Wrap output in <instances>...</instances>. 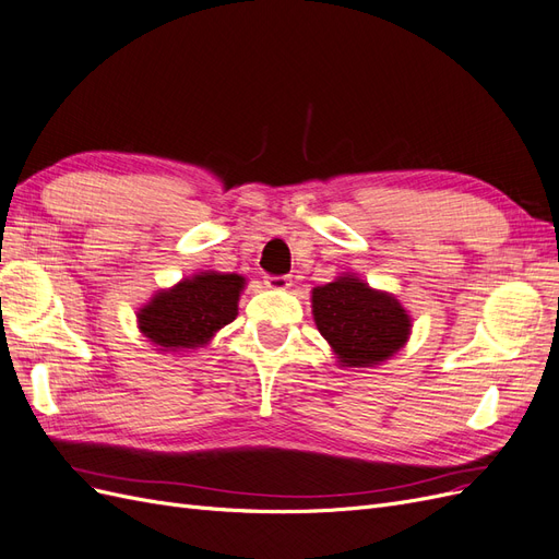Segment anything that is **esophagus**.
I'll list each match as a JSON object with an SVG mask.
<instances>
[{"label": "esophagus", "mask_w": 559, "mask_h": 559, "mask_svg": "<svg viewBox=\"0 0 559 559\" xmlns=\"http://www.w3.org/2000/svg\"><path fill=\"white\" fill-rule=\"evenodd\" d=\"M290 285L293 283L287 276H264V287H269V290H287Z\"/></svg>", "instance_id": "1"}]
</instances>
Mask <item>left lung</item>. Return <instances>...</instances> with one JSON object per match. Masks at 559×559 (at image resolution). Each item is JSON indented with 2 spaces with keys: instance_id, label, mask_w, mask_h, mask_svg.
<instances>
[{
  "instance_id": "8db88e82",
  "label": "left lung",
  "mask_w": 559,
  "mask_h": 559,
  "mask_svg": "<svg viewBox=\"0 0 559 559\" xmlns=\"http://www.w3.org/2000/svg\"><path fill=\"white\" fill-rule=\"evenodd\" d=\"M316 328L336 355L338 367L371 369L397 355L413 320L402 301L346 272L311 290Z\"/></svg>"
}]
</instances>
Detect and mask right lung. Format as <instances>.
Instances as JSON below:
<instances>
[{"mask_svg":"<svg viewBox=\"0 0 559 559\" xmlns=\"http://www.w3.org/2000/svg\"><path fill=\"white\" fill-rule=\"evenodd\" d=\"M246 278L223 272H197L162 287L136 311V328L162 355L204 348L239 313Z\"/></svg>","mask_w":559,"mask_h":559,"instance_id":"obj_1","label":"right lung"}]
</instances>
